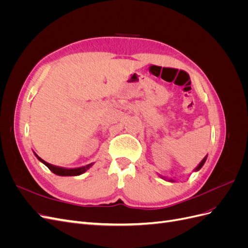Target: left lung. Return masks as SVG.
I'll use <instances>...</instances> for the list:
<instances>
[{
  "mask_svg": "<svg viewBox=\"0 0 248 248\" xmlns=\"http://www.w3.org/2000/svg\"><path fill=\"white\" fill-rule=\"evenodd\" d=\"M207 157H208V155H206L204 158H202V160L198 164V167L193 170V171H199L202 168V166H204L205 164V162H206V160H207ZM159 177L161 178V179H163V180H168V181H170V182H176L174 179H167L166 177H163V176H161V175H159Z\"/></svg>",
  "mask_w": 248,
  "mask_h": 248,
  "instance_id": "8db88e82",
  "label": "left lung"
}]
</instances>
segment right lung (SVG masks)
I'll list each match as a JSON object with an SVG mask.
<instances>
[{
	"mask_svg": "<svg viewBox=\"0 0 248 248\" xmlns=\"http://www.w3.org/2000/svg\"><path fill=\"white\" fill-rule=\"evenodd\" d=\"M34 154L37 157V159H38L40 162H42L44 166H46L52 172H54V174H56L58 176H63V177L64 176H79L81 174H84L85 171H87L94 164V162H92V163L87 164V166L79 167V168H63V167H58V166H54V164H50V163L46 162V160L40 158V157L35 152H34Z\"/></svg>",
	"mask_w": 248,
	"mask_h": 248,
	"instance_id": "obj_1",
	"label": "right lung"
}]
</instances>
